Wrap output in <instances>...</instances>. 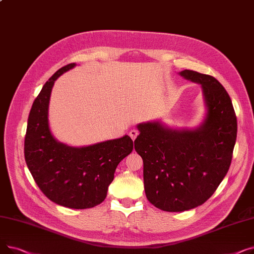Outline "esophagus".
Here are the masks:
<instances>
[{
  "instance_id": "obj_1",
  "label": "esophagus",
  "mask_w": 254,
  "mask_h": 254,
  "mask_svg": "<svg viewBox=\"0 0 254 254\" xmlns=\"http://www.w3.org/2000/svg\"><path fill=\"white\" fill-rule=\"evenodd\" d=\"M138 134H139V132H138V130H136V129H131L130 131H129V137L132 139V141H134L136 138H137V136H138Z\"/></svg>"
}]
</instances>
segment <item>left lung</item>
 Wrapping results in <instances>:
<instances>
[{
    "label": "left lung",
    "mask_w": 254,
    "mask_h": 254,
    "mask_svg": "<svg viewBox=\"0 0 254 254\" xmlns=\"http://www.w3.org/2000/svg\"><path fill=\"white\" fill-rule=\"evenodd\" d=\"M178 74L201 86L203 120L192 128H173L161 119L142 123L135 140L146 196L168 212L193 209L214 193L230 169L237 138V118L224 87L210 75Z\"/></svg>",
    "instance_id": "left-lung-1"
}]
</instances>
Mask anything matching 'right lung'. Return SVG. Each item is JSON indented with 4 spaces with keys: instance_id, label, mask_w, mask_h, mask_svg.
<instances>
[{
    "instance_id": "1",
    "label": "right lung",
    "mask_w": 254,
    "mask_h": 254,
    "mask_svg": "<svg viewBox=\"0 0 254 254\" xmlns=\"http://www.w3.org/2000/svg\"><path fill=\"white\" fill-rule=\"evenodd\" d=\"M77 64H69L53 74L35 100L28 119L24 158L39 189L60 206L87 209L107 196L118 164L134 148L122 138L74 147L60 142L49 126V102L56 80Z\"/></svg>"
}]
</instances>
